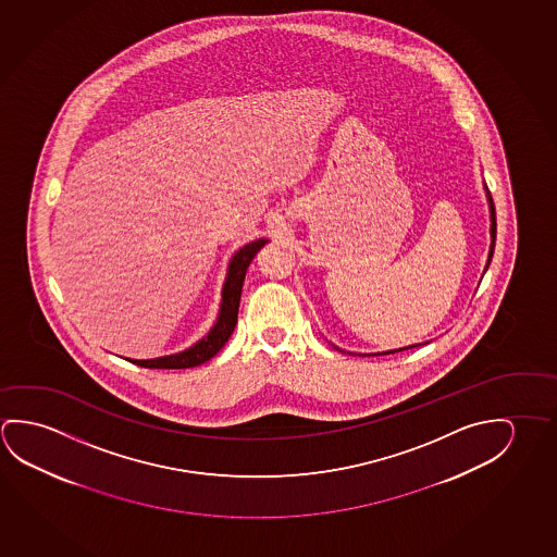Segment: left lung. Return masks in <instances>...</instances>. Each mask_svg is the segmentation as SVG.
I'll return each instance as SVG.
<instances>
[{"instance_id":"1","label":"left lung","mask_w":557,"mask_h":557,"mask_svg":"<svg viewBox=\"0 0 557 557\" xmlns=\"http://www.w3.org/2000/svg\"><path fill=\"white\" fill-rule=\"evenodd\" d=\"M487 201H490V212H492V246H490V256H487V267H490V261H492V257H494V248H495V230H497V224H495V207L494 199H492V194L487 191ZM408 348H412V346H408ZM400 350H405V348H400ZM398 350H391V352L383 354H395Z\"/></svg>"}]
</instances>
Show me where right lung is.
<instances>
[{
    "label": "right lung",
    "instance_id": "add662e5",
    "mask_svg": "<svg viewBox=\"0 0 557 557\" xmlns=\"http://www.w3.org/2000/svg\"><path fill=\"white\" fill-rule=\"evenodd\" d=\"M265 244L267 239H256L232 257L228 276H226L224 288H222L221 313H219V319H216L214 327L211 329V333L205 336L203 341H199L197 345L187 348L184 352L154 358V360H129V362L137 363L141 368H157V370H186V368H195V366L209 362L212 356L228 343L230 335L234 333V327L238 323L239 296H242L246 271L257 251Z\"/></svg>",
    "mask_w": 557,
    "mask_h": 557
}]
</instances>
